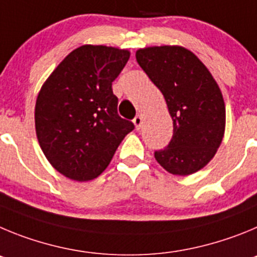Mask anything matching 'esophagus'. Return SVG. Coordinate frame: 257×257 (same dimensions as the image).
<instances>
[{
	"label": "esophagus",
	"mask_w": 257,
	"mask_h": 257,
	"mask_svg": "<svg viewBox=\"0 0 257 257\" xmlns=\"http://www.w3.org/2000/svg\"><path fill=\"white\" fill-rule=\"evenodd\" d=\"M133 123H134V125H136V129H137V131H140L141 126H142V124H143V117L141 116V115H137V116L133 119Z\"/></svg>",
	"instance_id": "esophagus-1"
}]
</instances>
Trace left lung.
Here are the masks:
<instances>
[{"label": "left lung", "instance_id": "left-lung-1", "mask_svg": "<svg viewBox=\"0 0 257 257\" xmlns=\"http://www.w3.org/2000/svg\"><path fill=\"white\" fill-rule=\"evenodd\" d=\"M138 65L164 94L173 138L155 159L173 175H191L212 160L225 132V103L218 83L192 51L151 46L136 52Z\"/></svg>", "mask_w": 257, "mask_h": 257}]
</instances>
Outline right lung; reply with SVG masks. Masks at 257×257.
Masks as SVG:
<instances>
[{"label":"right lung","mask_w":257,"mask_h":257,"mask_svg":"<svg viewBox=\"0 0 257 257\" xmlns=\"http://www.w3.org/2000/svg\"><path fill=\"white\" fill-rule=\"evenodd\" d=\"M125 48L83 45L60 62L38 92L36 134L48 163L77 182L108 166L133 123L117 115L111 84L128 62Z\"/></svg>","instance_id":"right-lung-1"}]
</instances>
